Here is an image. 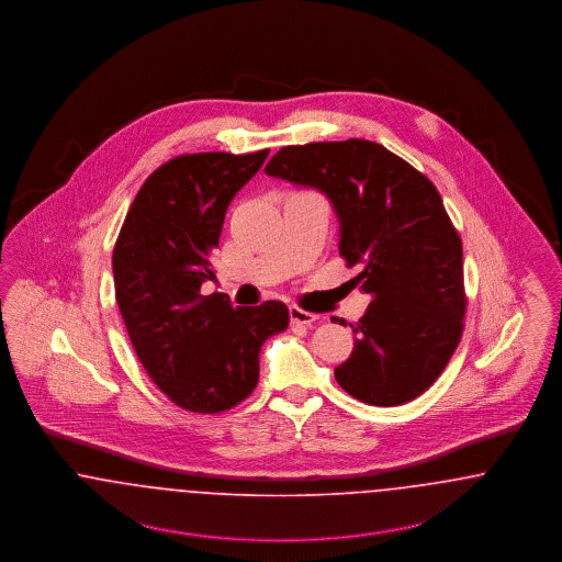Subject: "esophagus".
Listing matches in <instances>:
<instances>
[{"instance_id":"1","label":"esophagus","mask_w":562,"mask_h":562,"mask_svg":"<svg viewBox=\"0 0 562 562\" xmlns=\"http://www.w3.org/2000/svg\"><path fill=\"white\" fill-rule=\"evenodd\" d=\"M289 316H291V321L296 322V324H307V326L318 321L316 314H310V312H305V310H301V307H296V305H293V307L289 310Z\"/></svg>"}]
</instances>
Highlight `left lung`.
<instances>
[{
    "instance_id": "1",
    "label": "left lung",
    "mask_w": 562,
    "mask_h": 562,
    "mask_svg": "<svg viewBox=\"0 0 562 562\" xmlns=\"http://www.w3.org/2000/svg\"><path fill=\"white\" fill-rule=\"evenodd\" d=\"M266 175L328 198L339 252L362 268L351 284L373 296L349 324L356 339L337 383L374 406L424 394L451 360L465 314L463 248L438 189L362 138L282 147Z\"/></svg>"
}]
</instances>
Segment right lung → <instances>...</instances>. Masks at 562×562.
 Wrapping results in <instances>:
<instances>
[{"label": "right lung", "instance_id": "obj_1", "mask_svg": "<svg viewBox=\"0 0 562 562\" xmlns=\"http://www.w3.org/2000/svg\"><path fill=\"white\" fill-rule=\"evenodd\" d=\"M269 149L166 161L138 189L113 248L115 301L134 351L161 392L193 413L244 401L259 381V349L289 326L280 301L234 307L200 293L214 280L225 213Z\"/></svg>", "mask_w": 562, "mask_h": 562}]
</instances>
